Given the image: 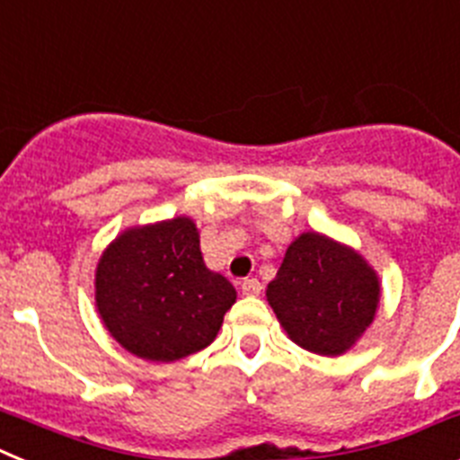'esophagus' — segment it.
<instances>
[{
    "label": "esophagus",
    "mask_w": 460,
    "mask_h": 460,
    "mask_svg": "<svg viewBox=\"0 0 460 460\" xmlns=\"http://www.w3.org/2000/svg\"><path fill=\"white\" fill-rule=\"evenodd\" d=\"M241 291L245 296H259L261 294V282L257 278H247L241 282Z\"/></svg>",
    "instance_id": "1"
}]
</instances>
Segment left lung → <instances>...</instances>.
<instances>
[{
  "mask_svg": "<svg viewBox=\"0 0 460 460\" xmlns=\"http://www.w3.org/2000/svg\"><path fill=\"white\" fill-rule=\"evenodd\" d=\"M382 296L377 270L354 247L303 231L287 247L266 298L291 342L341 357L373 324Z\"/></svg>",
  "mask_w": 460,
  "mask_h": 460,
  "instance_id": "left-lung-1",
  "label": "left lung"
}]
</instances>
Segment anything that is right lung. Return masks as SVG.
Masks as SVG:
<instances>
[{
  "label": "right lung",
  "mask_w": 460,
  "mask_h": 460,
  "mask_svg": "<svg viewBox=\"0 0 460 460\" xmlns=\"http://www.w3.org/2000/svg\"><path fill=\"white\" fill-rule=\"evenodd\" d=\"M94 303L129 354L171 363L217 338L235 289L203 261L194 219L178 215L115 235L97 261Z\"/></svg>",
  "instance_id": "right-lung-1"
}]
</instances>
